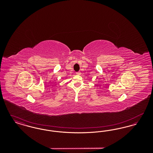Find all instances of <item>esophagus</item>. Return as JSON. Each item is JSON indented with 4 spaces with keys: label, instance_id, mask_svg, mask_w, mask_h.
Wrapping results in <instances>:
<instances>
[{
    "label": "esophagus",
    "instance_id": "obj_1",
    "mask_svg": "<svg viewBox=\"0 0 153 153\" xmlns=\"http://www.w3.org/2000/svg\"><path fill=\"white\" fill-rule=\"evenodd\" d=\"M76 74H77V75H80V74H81V72H77L76 73Z\"/></svg>",
    "mask_w": 153,
    "mask_h": 153
}]
</instances>
